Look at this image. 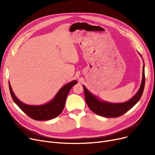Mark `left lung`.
<instances>
[{
	"instance_id": "left-lung-1",
	"label": "left lung",
	"mask_w": 155,
	"mask_h": 155,
	"mask_svg": "<svg viewBox=\"0 0 155 155\" xmlns=\"http://www.w3.org/2000/svg\"><path fill=\"white\" fill-rule=\"evenodd\" d=\"M144 67L143 70V78L140 90L137 94L129 101L120 104H111L104 101H100L91 94L87 89L84 87L85 98L87 104L90 109L96 114L105 117H117L127 112L140 101L143 93L145 84Z\"/></svg>"
}]
</instances>
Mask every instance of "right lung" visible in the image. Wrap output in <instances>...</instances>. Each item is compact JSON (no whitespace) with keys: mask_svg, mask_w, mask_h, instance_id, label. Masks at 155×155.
<instances>
[{"mask_svg":"<svg viewBox=\"0 0 155 155\" xmlns=\"http://www.w3.org/2000/svg\"><path fill=\"white\" fill-rule=\"evenodd\" d=\"M77 83V81L74 80L64 85L51 102L42 105H29L21 102L15 96L10 84L9 86L14 102L24 113L32 119L46 120L54 119L60 114L64 107L65 101L70 89Z\"/></svg>","mask_w":155,"mask_h":155,"instance_id":"right-lung-1","label":"right lung"}]
</instances>
